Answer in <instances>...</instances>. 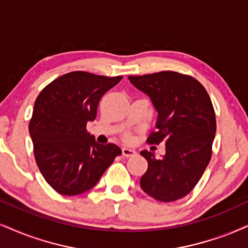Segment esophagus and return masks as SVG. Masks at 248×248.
I'll return each instance as SVG.
<instances>
[{
	"instance_id": "34e87169",
	"label": "esophagus",
	"mask_w": 248,
	"mask_h": 248,
	"mask_svg": "<svg viewBox=\"0 0 248 248\" xmlns=\"http://www.w3.org/2000/svg\"><path fill=\"white\" fill-rule=\"evenodd\" d=\"M122 155L124 156H133L136 155V151L133 149H128V147H122Z\"/></svg>"
}]
</instances>
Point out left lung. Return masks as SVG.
<instances>
[{
    "instance_id": "obj_1",
    "label": "left lung",
    "mask_w": 248,
    "mask_h": 248,
    "mask_svg": "<svg viewBox=\"0 0 248 248\" xmlns=\"http://www.w3.org/2000/svg\"><path fill=\"white\" fill-rule=\"evenodd\" d=\"M128 79L151 98L158 119L147 143H166V155L156 159L140 152L147 161L140 187L150 197L171 202L189 194L212 158L216 131L215 111L207 92L194 78L173 71Z\"/></svg>"
}]
</instances>
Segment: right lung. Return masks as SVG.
Instances as JSON below:
<instances>
[{
	"instance_id": "right-lung-1",
	"label": "right lung",
	"mask_w": 248,
	"mask_h": 248,
	"mask_svg": "<svg viewBox=\"0 0 248 248\" xmlns=\"http://www.w3.org/2000/svg\"><path fill=\"white\" fill-rule=\"evenodd\" d=\"M121 79L75 71L57 78L37 96L28 129L37 167L58 193L77 196L90 190L122 153L115 144H99L87 133L103 95Z\"/></svg>"
}]
</instances>
